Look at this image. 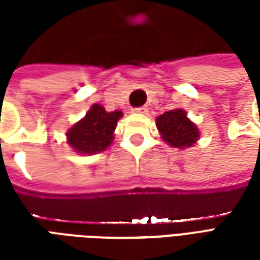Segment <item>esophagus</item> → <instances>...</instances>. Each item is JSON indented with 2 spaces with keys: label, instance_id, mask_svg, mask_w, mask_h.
I'll use <instances>...</instances> for the list:
<instances>
[{
  "label": "esophagus",
  "instance_id": "34e87169",
  "mask_svg": "<svg viewBox=\"0 0 260 260\" xmlns=\"http://www.w3.org/2000/svg\"><path fill=\"white\" fill-rule=\"evenodd\" d=\"M132 111H134V113H136V114H146L147 113V107H146V106H143V107L134 108Z\"/></svg>",
  "mask_w": 260,
  "mask_h": 260
}]
</instances>
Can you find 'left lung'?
Wrapping results in <instances>:
<instances>
[{"label":"left lung","mask_w":260,"mask_h":260,"mask_svg":"<svg viewBox=\"0 0 260 260\" xmlns=\"http://www.w3.org/2000/svg\"><path fill=\"white\" fill-rule=\"evenodd\" d=\"M156 126L167 145L175 149H186L195 145L201 138V131L182 108L166 111L156 118Z\"/></svg>","instance_id":"8db88e82"}]
</instances>
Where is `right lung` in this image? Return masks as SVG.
Wrapping results in <instances>:
<instances>
[{
	"instance_id": "obj_1",
	"label": "right lung",
	"mask_w": 260,
	"mask_h": 260,
	"mask_svg": "<svg viewBox=\"0 0 260 260\" xmlns=\"http://www.w3.org/2000/svg\"><path fill=\"white\" fill-rule=\"evenodd\" d=\"M124 114L121 110L108 113L100 104H93L82 119L67 131V143L79 154L104 152L114 141V131Z\"/></svg>"
}]
</instances>
